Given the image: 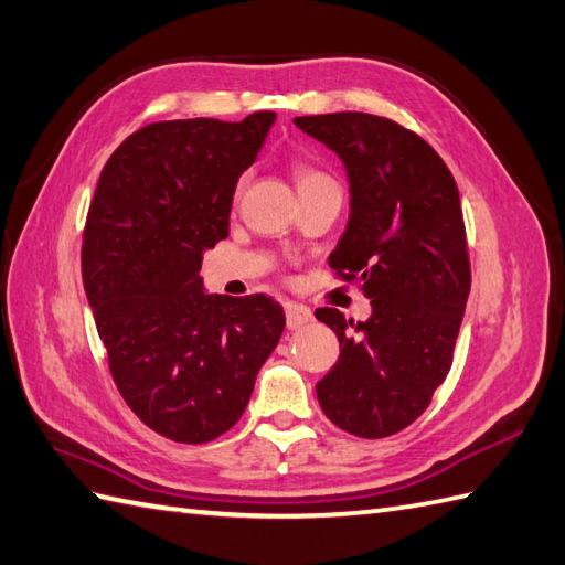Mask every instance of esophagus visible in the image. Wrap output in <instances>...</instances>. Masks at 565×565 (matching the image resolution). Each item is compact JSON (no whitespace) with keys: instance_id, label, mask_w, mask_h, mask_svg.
<instances>
[{"instance_id":"34e87169","label":"esophagus","mask_w":565,"mask_h":565,"mask_svg":"<svg viewBox=\"0 0 565 565\" xmlns=\"http://www.w3.org/2000/svg\"><path fill=\"white\" fill-rule=\"evenodd\" d=\"M285 319H287V329H299L312 321V309L297 302H285Z\"/></svg>"}]
</instances>
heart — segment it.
Returning a JSON list of instances; mask_svg holds the SVG:
<instances>
[{
	"label": "heart",
	"instance_id": "heart-1",
	"mask_svg": "<svg viewBox=\"0 0 565 565\" xmlns=\"http://www.w3.org/2000/svg\"><path fill=\"white\" fill-rule=\"evenodd\" d=\"M295 178H297V190H307V188H317V185H329V182H333L329 175H324V172L309 168V166L297 168Z\"/></svg>",
	"mask_w": 565,
	"mask_h": 565
}]
</instances>
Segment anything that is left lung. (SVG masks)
I'll return each mask as SVG.
<instances>
[{"instance_id": "obj_1", "label": "left lung", "mask_w": 565, "mask_h": 565, "mask_svg": "<svg viewBox=\"0 0 565 565\" xmlns=\"http://www.w3.org/2000/svg\"><path fill=\"white\" fill-rule=\"evenodd\" d=\"M295 126L343 160L351 216L329 266L361 280L373 305L359 324L317 309L341 347L317 399L339 429L383 439L409 427L451 371L470 292L458 188L441 156L393 119L337 111Z\"/></svg>"}]
</instances>
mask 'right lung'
<instances>
[{"label": "right lung", "mask_w": 565, "mask_h": 565, "mask_svg": "<svg viewBox=\"0 0 565 565\" xmlns=\"http://www.w3.org/2000/svg\"><path fill=\"white\" fill-rule=\"evenodd\" d=\"M273 121L256 111L148 124L111 153L89 204L83 282L111 377L136 417L172 441L232 429L285 329L273 297L204 295L200 278Z\"/></svg>", "instance_id": "add662e5"}]
</instances>
